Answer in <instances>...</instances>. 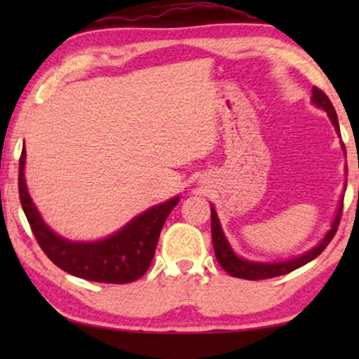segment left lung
Wrapping results in <instances>:
<instances>
[{"label": "left lung", "mask_w": 359, "mask_h": 359, "mask_svg": "<svg viewBox=\"0 0 359 359\" xmlns=\"http://www.w3.org/2000/svg\"><path fill=\"white\" fill-rule=\"evenodd\" d=\"M312 104L320 107L330 117V122L335 127L337 134H340V126H338V117L335 112V107H333L332 101L328 100V96L322 90L313 86L312 88ZM341 149L345 151V145L341 142ZM346 154V151H345ZM341 209H343V196L338 203V209L335 217H333L330 224V230H327V233L323 235V238L318 242L316 247L307 250L306 253L299 255V257H294L291 259H284V262H273V263H264V262H252V259L238 257L237 253L233 252V248L230 247L227 237H225L222 225H220V220L217 217V212H215L214 205H210V232H212V245L215 258L220 266H222L225 271H227L230 276L240 278V279H268L274 276H283V274H287L294 271V269L304 266L309 262H312L313 258H317L320 255L328 243L332 242L333 235H335L338 229V222H340L341 217Z\"/></svg>", "instance_id": "obj_1"}]
</instances>
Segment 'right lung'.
Masks as SVG:
<instances>
[{
    "label": "right lung",
    "instance_id": "right-lung-1",
    "mask_svg": "<svg viewBox=\"0 0 359 359\" xmlns=\"http://www.w3.org/2000/svg\"><path fill=\"white\" fill-rule=\"evenodd\" d=\"M24 166L26 147H22L19 160V199L37 243L58 268L76 278L109 284L132 283L144 276L154 259L165 220L178 204L180 196L144 210L106 238L76 242L55 233L43 222L27 191Z\"/></svg>",
    "mask_w": 359,
    "mask_h": 359
}]
</instances>
